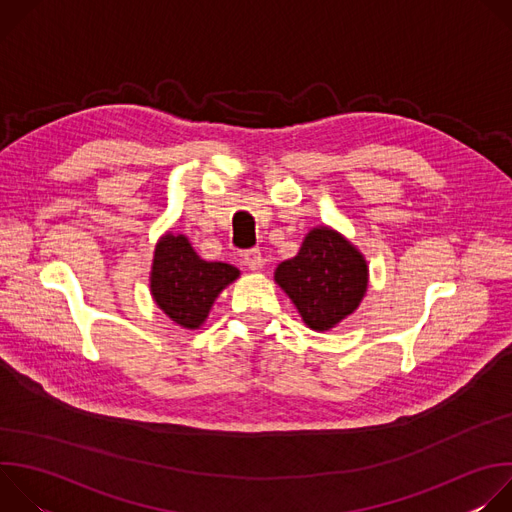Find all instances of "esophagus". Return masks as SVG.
<instances>
[{
    "mask_svg": "<svg viewBox=\"0 0 512 512\" xmlns=\"http://www.w3.org/2000/svg\"><path fill=\"white\" fill-rule=\"evenodd\" d=\"M243 263L249 267V269H261L263 267V255H261V251L259 249H251V251H247L245 255H243Z\"/></svg>",
    "mask_w": 512,
    "mask_h": 512,
    "instance_id": "1",
    "label": "esophagus"
}]
</instances>
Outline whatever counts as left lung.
<instances>
[{
  "label": "left lung",
  "mask_w": 512,
  "mask_h": 512,
  "mask_svg": "<svg viewBox=\"0 0 512 512\" xmlns=\"http://www.w3.org/2000/svg\"><path fill=\"white\" fill-rule=\"evenodd\" d=\"M275 283L316 332L336 328L367 296L369 265L364 255L332 227H314L296 257L281 261Z\"/></svg>",
  "instance_id": "8db88e82"
}]
</instances>
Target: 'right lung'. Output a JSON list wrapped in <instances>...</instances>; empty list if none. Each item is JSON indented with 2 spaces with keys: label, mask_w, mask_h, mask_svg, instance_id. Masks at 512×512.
<instances>
[{
  "label": "right lung",
  "mask_w": 512,
  "mask_h": 512,
  "mask_svg": "<svg viewBox=\"0 0 512 512\" xmlns=\"http://www.w3.org/2000/svg\"><path fill=\"white\" fill-rule=\"evenodd\" d=\"M241 271L223 261H204L188 237L168 231L154 249L150 291L156 306L178 326L200 328L221 291Z\"/></svg>",
  "instance_id": "1"
}]
</instances>
